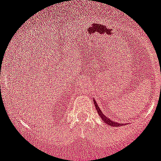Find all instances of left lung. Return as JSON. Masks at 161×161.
Returning <instances> with one entry per match:
<instances>
[{
    "mask_svg": "<svg viewBox=\"0 0 161 161\" xmlns=\"http://www.w3.org/2000/svg\"><path fill=\"white\" fill-rule=\"evenodd\" d=\"M93 101H94V103H95V107H96V111H97L98 114H99V115L100 116V118L102 119V120H103V122H106L108 125H111V126H119V125H125V124H122V123H118L117 122H114L113 120H111V119H110L109 118L107 117L106 115H105L103 113V111H101L100 109H99V106H98V103H96V101L94 99H93Z\"/></svg>",
    "mask_w": 161,
    "mask_h": 161,
    "instance_id": "1",
    "label": "left lung"
}]
</instances>
